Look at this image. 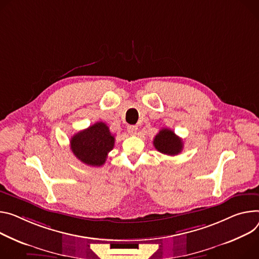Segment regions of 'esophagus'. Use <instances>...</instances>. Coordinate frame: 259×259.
I'll list each match as a JSON object with an SVG mask.
<instances>
[{"instance_id": "34e87169", "label": "esophagus", "mask_w": 259, "mask_h": 259, "mask_svg": "<svg viewBox=\"0 0 259 259\" xmlns=\"http://www.w3.org/2000/svg\"><path fill=\"white\" fill-rule=\"evenodd\" d=\"M127 130H128V133L130 135H135L136 134V131H137V126H134V125H130L127 127Z\"/></svg>"}]
</instances>
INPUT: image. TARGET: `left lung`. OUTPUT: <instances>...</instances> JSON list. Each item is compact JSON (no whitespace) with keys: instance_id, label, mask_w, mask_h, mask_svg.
<instances>
[{"instance_id":"1","label":"left lung","mask_w":259,"mask_h":259,"mask_svg":"<svg viewBox=\"0 0 259 259\" xmlns=\"http://www.w3.org/2000/svg\"><path fill=\"white\" fill-rule=\"evenodd\" d=\"M154 147L157 151L168 156H176L183 150V140L168 128H163L154 138Z\"/></svg>"}]
</instances>
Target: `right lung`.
<instances>
[{"label":"right lung","mask_w":259,"mask_h":259,"mask_svg":"<svg viewBox=\"0 0 259 259\" xmlns=\"http://www.w3.org/2000/svg\"><path fill=\"white\" fill-rule=\"evenodd\" d=\"M70 146L74 156L82 163L90 166H101L113 149L114 136L105 123L97 122L74 134Z\"/></svg>","instance_id":"1"}]
</instances>
